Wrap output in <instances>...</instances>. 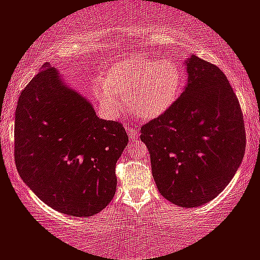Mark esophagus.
<instances>
[{
    "mask_svg": "<svg viewBox=\"0 0 260 260\" xmlns=\"http://www.w3.org/2000/svg\"><path fill=\"white\" fill-rule=\"evenodd\" d=\"M125 129H126L127 134H129V137H130V140H131V141L136 140L137 137H139V134H137L136 131L134 130V126H131V125L126 124V125H125Z\"/></svg>",
    "mask_w": 260,
    "mask_h": 260,
    "instance_id": "esophagus-1",
    "label": "esophagus"
}]
</instances>
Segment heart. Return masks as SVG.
Returning a JSON list of instances; mask_svg holds the SVG:
<instances>
[{
    "mask_svg": "<svg viewBox=\"0 0 260 260\" xmlns=\"http://www.w3.org/2000/svg\"><path fill=\"white\" fill-rule=\"evenodd\" d=\"M182 86V70L174 60L136 56L112 66L105 79H96L94 91L110 117L119 114V96H126L131 113L141 120H152L174 107Z\"/></svg>",
    "mask_w": 260,
    "mask_h": 260,
    "instance_id": "obj_1",
    "label": "heart"
}]
</instances>
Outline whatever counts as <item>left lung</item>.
<instances>
[{"label": "left lung", "instance_id": "obj_1", "mask_svg": "<svg viewBox=\"0 0 260 260\" xmlns=\"http://www.w3.org/2000/svg\"><path fill=\"white\" fill-rule=\"evenodd\" d=\"M187 85L174 107L141 127L160 194L181 207L218 195L241 165L246 148L241 107L228 78L190 55Z\"/></svg>", "mask_w": 260, "mask_h": 260}]
</instances>
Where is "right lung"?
Masks as SVG:
<instances>
[{
    "mask_svg": "<svg viewBox=\"0 0 260 260\" xmlns=\"http://www.w3.org/2000/svg\"><path fill=\"white\" fill-rule=\"evenodd\" d=\"M14 139L19 175L48 206L89 217L111 203L126 131L100 119L54 67L44 65L19 96Z\"/></svg>",
    "mask_w": 260,
    "mask_h": 260,
    "instance_id": "add662e5",
    "label": "right lung"
}]
</instances>
